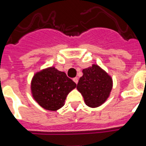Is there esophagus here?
I'll return each instance as SVG.
<instances>
[{
    "label": "esophagus",
    "instance_id": "1",
    "mask_svg": "<svg viewBox=\"0 0 146 146\" xmlns=\"http://www.w3.org/2000/svg\"><path fill=\"white\" fill-rule=\"evenodd\" d=\"M73 80L74 81V82H75V83H76V84H77V83H78V78H77V77L73 78Z\"/></svg>",
    "mask_w": 146,
    "mask_h": 146
}]
</instances>
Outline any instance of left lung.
<instances>
[{"instance_id": "8db88e82", "label": "left lung", "mask_w": 146, "mask_h": 146, "mask_svg": "<svg viewBox=\"0 0 146 146\" xmlns=\"http://www.w3.org/2000/svg\"><path fill=\"white\" fill-rule=\"evenodd\" d=\"M76 89L83 95L86 104L92 108L105 103L113 88V80L97 65L84 69Z\"/></svg>"}]
</instances>
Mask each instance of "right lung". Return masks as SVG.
<instances>
[{"label":"right lung","mask_w":146,"mask_h":146,"mask_svg":"<svg viewBox=\"0 0 146 146\" xmlns=\"http://www.w3.org/2000/svg\"><path fill=\"white\" fill-rule=\"evenodd\" d=\"M76 84L64 72L55 67L43 70L33 76L31 92L34 100L41 107L56 111L63 106L66 96Z\"/></svg>","instance_id":"add662e5"}]
</instances>
